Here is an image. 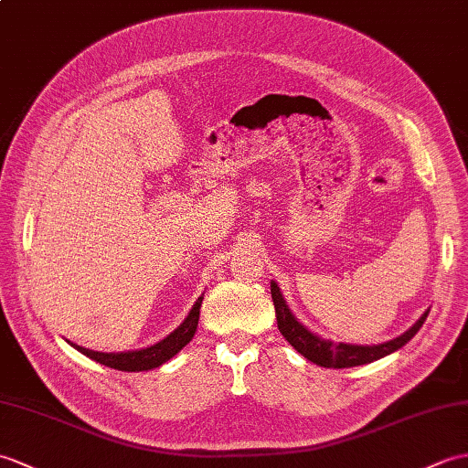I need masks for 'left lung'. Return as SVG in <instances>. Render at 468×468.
Segmentation results:
<instances>
[{
    "mask_svg": "<svg viewBox=\"0 0 468 468\" xmlns=\"http://www.w3.org/2000/svg\"><path fill=\"white\" fill-rule=\"evenodd\" d=\"M271 297H273L275 314H277V327L281 335L285 336L291 346H295V351L301 353L307 361L327 367V368H346V367H358L378 361L390 353L399 351L400 346L407 345L412 336L419 333V329L425 323L427 314L431 309L422 313V317L412 324L409 331H405L393 341H387L381 345H346V343H333L327 339H321L319 335L311 333L305 324L299 323L295 314L291 313L287 303L281 295L275 281H271Z\"/></svg>",
    "mask_w": 468,
    "mask_h": 468,
    "instance_id": "8db88e82",
    "label": "left lung"
}]
</instances>
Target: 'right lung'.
<instances>
[{"instance_id": "1", "label": "right lung", "mask_w": 468, "mask_h": 468, "mask_svg": "<svg viewBox=\"0 0 468 468\" xmlns=\"http://www.w3.org/2000/svg\"><path fill=\"white\" fill-rule=\"evenodd\" d=\"M201 301L203 295L195 301V305L191 307L189 314L185 317V321L179 324V327L167 335L165 339L145 346V349L139 351H125V353H100V351H91V349H83V346L71 343L73 349H78L85 356L93 358V361L101 363L105 367L117 368V371H127V373H137V371H149V368L161 367L163 363H167L171 356H176L185 345H187L195 331H197V323H199V309H201ZM69 343V341H68Z\"/></svg>"}]
</instances>
